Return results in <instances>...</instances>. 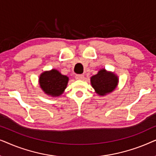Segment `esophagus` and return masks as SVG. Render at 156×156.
Returning a JSON list of instances; mask_svg holds the SVG:
<instances>
[{
  "instance_id": "1",
  "label": "esophagus",
  "mask_w": 156,
  "mask_h": 156,
  "mask_svg": "<svg viewBox=\"0 0 156 156\" xmlns=\"http://www.w3.org/2000/svg\"><path fill=\"white\" fill-rule=\"evenodd\" d=\"M75 78L76 80H82V79L84 78V75H83V74H76V75H75Z\"/></svg>"
}]
</instances>
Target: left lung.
<instances>
[{"mask_svg":"<svg viewBox=\"0 0 156 156\" xmlns=\"http://www.w3.org/2000/svg\"><path fill=\"white\" fill-rule=\"evenodd\" d=\"M119 79L113 72H107L105 69L99 70V72L91 77V86L100 96H105L112 92L116 89Z\"/></svg>","mask_w":156,"mask_h":156,"instance_id":"1","label":"left lung"}]
</instances>
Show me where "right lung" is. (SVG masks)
<instances>
[{
    "label": "right lung",
    "mask_w": 156,
    "mask_h": 156,
    "mask_svg": "<svg viewBox=\"0 0 156 156\" xmlns=\"http://www.w3.org/2000/svg\"><path fill=\"white\" fill-rule=\"evenodd\" d=\"M69 78L62 75L57 69L42 72L39 78V84L46 94L52 97H59L67 87Z\"/></svg>",
    "instance_id": "right-lung-1"
}]
</instances>
